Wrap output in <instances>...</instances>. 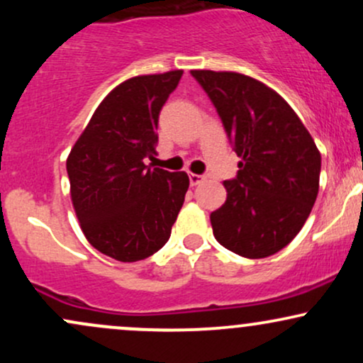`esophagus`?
I'll list each match as a JSON object with an SVG mask.
<instances>
[{"instance_id":"esophagus-1","label":"esophagus","mask_w":363,"mask_h":363,"mask_svg":"<svg viewBox=\"0 0 363 363\" xmlns=\"http://www.w3.org/2000/svg\"><path fill=\"white\" fill-rule=\"evenodd\" d=\"M205 179H206V176H199V174H191L189 182H191V186H198V184H201V182L205 181Z\"/></svg>"}]
</instances>
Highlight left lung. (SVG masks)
Wrapping results in <instances>:
<instances>
[{
  "instance_id": "left-lung-1",
  "label": "left lung",
  "mask_w": 363,
  "mask_h": 363,
  "mask_svg": "<svg viewBox=\"0 0 363 363\" xmlns=\"http://www.w3.org/2000/svg\"><path fill=\"white\" fill-rule=\"evenodd\" d=\"M234 143L239 172L210 215L223 247L249 259L278 252L309 218L319 193L320 153L289 102L235 72L193 69Z\"/></svg>"
}]
</instances>
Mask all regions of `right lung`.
Wrapping results in <instances>:
<instances>
[{
    "mask_svg": "<svg viewBox=\"0 0 363 363\" xmlns=\"http://www.w3.org/2000/svg\"><path fill=\"white\" fill-rule=\"evenodd\" d=\"M181 77L182 69H174L119 83L66 160L83 234L112 259L135 262L164 247L184 203L186 172L145 165L155 153L158 114Z\"/></svg>",
    "mask_w": 363,
    "mask_h": 363,
    "instance_id": "obj_1",
    "label": "right lung"
}]
</instances>
